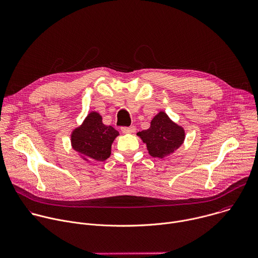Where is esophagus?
Segmentation results:
<instances>
[{"instance_id":"esophagus-1","label":"esophagus","mask_w":258,"mask_h":258,"mask_svg":"<svg viewBox=\"0 0 258 258\" xmlns=\"http://www.w3.org/2000/svg\"><path fill=\"white\" fill-rule=\"evenodd\" d=\"M120 130L123 134H133V133L136 132L135 126H122Z\"/></svg>"}]
</instances>
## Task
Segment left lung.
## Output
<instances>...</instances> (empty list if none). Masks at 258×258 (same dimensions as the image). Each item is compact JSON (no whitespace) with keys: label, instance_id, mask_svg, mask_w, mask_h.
Returning a JSON list of instances; mask_svg holds the SVG:
<instances>
[{"label":"left lung","instance_id":"obj_1","mask_svg":"<svg viewBox=\"0 0 258 258\" xmlns=\"http://www.w3.org/2000/svg\"><path fill=\"white\" fill-rule=\"evenodd\" d=\"M137 135L146 144L149 154L158 158L172 154L185 140L183 128L173 122L163 111L153 117L148 130L139 132Z\"/></svg>","mask_w":258,"mask_h":258}]
</instances>
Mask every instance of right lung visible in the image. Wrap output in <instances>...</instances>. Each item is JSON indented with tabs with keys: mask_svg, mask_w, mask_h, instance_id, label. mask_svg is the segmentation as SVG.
<instances>
[{
	"mask_svg": "<svg viewBox=\"0 0 258 258\" xmlns=\"http://www.w3.org/2000/svg\"><path fill=\"white\" fill-rule=\"evenodd\" d=\"M119 133L111 125H105L102 116L92 111L82 125L71 133V146L84 160L104 161L111 154V145Z\"/></svg>",
	"mask_w": 258,
	"mask_h": 258,
	"instance_id": "right-lung-1",
	"label": "right lung"
}]
</instances>
